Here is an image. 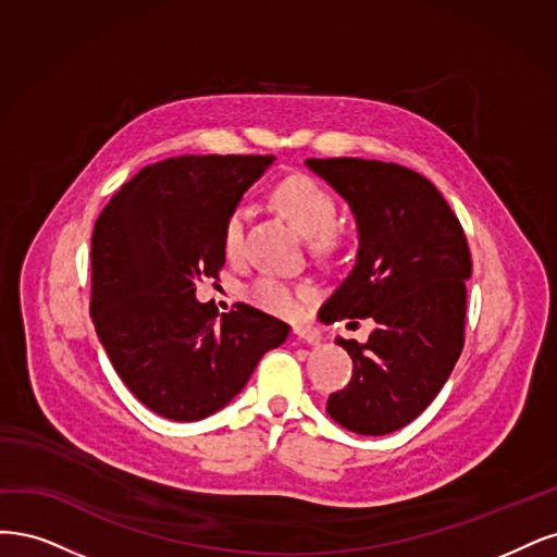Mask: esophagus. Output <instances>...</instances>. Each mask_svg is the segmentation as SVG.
<instances>
[{"mask_svg":"<svg viewBox=\"0 0 557 557\" xmlns=\"http://www.w3.org/2000/svg\"><path fill=\"white\" fill-rule=\"evenodd\" d=\"M294 335L305 345H319V339H321V333L314 326H302V324L294 329Z\"/></svg>","mask_w":557,"mask_h":557,"instance_id":"1","label":"esophagus"}]
</instances>
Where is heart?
<instances>
[{
	"mask_svg": "<svg viewBox=\"0 0 557 557\" xmlns=\"http://www.w3.org/2000/svg\"><path fill=\"white\" fill-rule=\"evenodd\" d=\"M275 201L286 212L302 236L314 238L317 247H329L333 226L337 220V203L326 187H321L308 175H294L275 189ZM245 243V212L233 210L222 231V245L226 257H238ZM305 289L275 275H263L247 286V298L259 308L275 314H296Z\"/></svg>",
	"mask_w": 557,
	"mask_h": 557,
	"instance_id": "heart-1",
	"label": "heart"
}]
</instances>
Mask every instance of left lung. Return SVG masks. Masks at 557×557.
I'll list each match as a JSON object with an SVG mask.
<instances>
[{"mask_svg": "<svg viewBox=\"0 0 557 557\" xmlns=\"http://www.w3.org/2000/svg\"><path fill=\"white\" fill-rule=\"evenodd\" d=\"M347 201L358 231L351 273L321 305L326 321L372 319L368 343L337 337L351 382L326 403L356 435L396 433L435 400L462 351L468 238L437 187L374 159H308ZM356 324V321H354Z\"/></svg>", "mask_w": 557, "mask_h": 557, "instance_id": "1", "label": "left lung"}]
</instances>
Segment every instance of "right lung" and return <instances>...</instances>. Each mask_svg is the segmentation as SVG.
Wrapping results in <instances>:
<instances>
[{
	"label": "right lung",
	"instance_id": "right-lung-1",
	"mask_svg": "<svg viewBox=\"0 0 557 557\" xmlns=\"http://www.w3.org/2000/svg\"><path fill=\"white\" fill-rule=\"evenodd\" d=\"M273 154H183L136 173L92 233V312L120 380L154 414L201 421L245 388L292 326L240 302L218 317L196 282L226 261L222 231Z\"/></svg>",
	"mask_w": 557,
	"mask_h": 557
}]
</instances>
